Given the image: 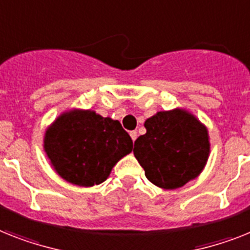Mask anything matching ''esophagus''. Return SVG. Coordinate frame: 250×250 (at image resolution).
<instances>
[{
    "label": "esophagus",
    "mask_w": 250,
    "mask_h": 250,
    "mask_svg": "<svg viewBox=\"0 0 250 250\" xmlns=\"http://www.w3.org/2000/svg\"><path fill=\"white\" fill-rule=\"evenodd\" d=\"M130 137H131V139H133V142H135V139H137L138 138V133L137 131H135V130H131V131H130Z\"/></svg>",
    "instance_id": "34e87169"
}]
</instances>
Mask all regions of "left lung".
I'll return each instance as SVG.
<instances>
[{
	"instance_id": "left-lung-1",
	"label": "left lung",
	"mask_w": 250,
	"mask_h": 250,
	"mask_svg": "<svg viewBox=\"0 0 250 250\" xmlns=\"http://www.w3.org/2000/svg\"><path fill=\"white\" fill-rule=\"evenodd\" d=\"M147 133L134 143V156L150 183L176 189L197 177L209 154L207 129L183 110L164 111L149 117Z\"/></svg>"
}]
</instances>
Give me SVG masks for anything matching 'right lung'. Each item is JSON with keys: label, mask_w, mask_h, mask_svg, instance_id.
<instances>
[{"label": "right lung", "mask_w": 250, "mask_h": 250, "mask_svg": "<svg viewBox=\"0 0 250 250\" xmlns=\"http://www.w3.org/2000/svg\"><path fill=\"white\" fill-rule=\"evenodd\" d=\"M44 150L60 176L71 184L93 187L133 150L121 124L93 111L66 112L46 131Z\"/></svg>", "instance_id": "1"}]
</instances>
